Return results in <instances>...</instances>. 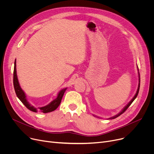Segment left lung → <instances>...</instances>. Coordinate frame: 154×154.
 Segmentation results:
<instances>
[{
	"label": "left lung",
	"mask_w": 154,
	"mask_h": 154,
	"mask_svg": "<svg viewBox=\"0 0 154 154\" xmlns=\"http://www.w3.org/2000/svg\"><path fill=\"white\" fill-rule=\"evenodd\" d=\"M138 70H139V68H138ZM139 85H138V88H137V92H136V94H135V96L134 97H133V99L131 100V102H129L127 106L122 109V110L121 111L120 113H119L118 114H117L116 116H114V117H110V118H109L110 119H116V118H117V117H119V116H120L121 114H122L124 112H125V110L128 108V107L131 106V103L134 102V100L136 99V97H137V96L138 95V94H139V88H140V74H139Z\"/></svg>",
	"instance_id": "1"
}]
</instances>
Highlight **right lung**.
Segmentation results:
<instances>
[{
    "label": "right lung",
    "instance_id": "obj_1",
    "mask_svg": "<svg viewBox=\"0 0 154 154\" xmlns=\"http://www.w3.org/2000/svg\"><path fill=\"white\" fill-rule=\"evenodd\" d=\"M13 83H14V89L16 95H17V97L19 99V100L22 102V103L29 110L34 112H37V111H39L40 112H43V113H48V112H51L54 110H55L57 108L61 102L62 97L66 92L67 88H63V89L61 90L57 98L52 101L49 104H48L47 106L42 107H40L38 108V110L33 107L28 102L26 99V96L25 93L22 91L21 88L19 81H18V79L17 76V71H16V59L14 62V78H13Z\"/></svg>",
    "mask_w": 154,
    "mask_h": 154
}]
</instances>
